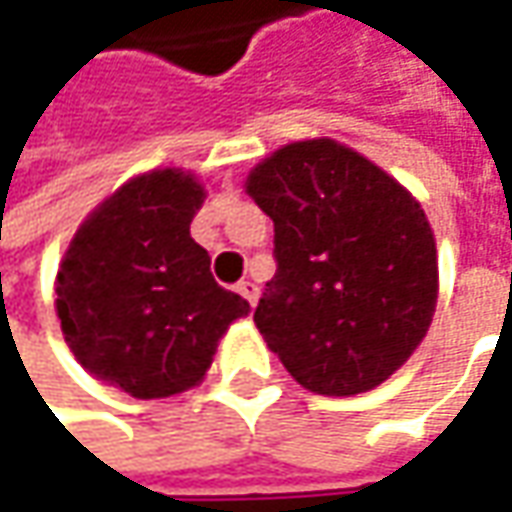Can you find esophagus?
Segmentation results:
<instances>
[{
  "label": "esophagus",
  "instance_id": "34e87169",
  "mask_svg": "<svg viewBox=\"0 0 512 512\" xmlns=\"http://www.w3.org/2000/svg\"><path fill=\"white\" fill-rule=\"evenodd\" d=\"M237 292H240L252 307H255L257 298H260V289H257V284H252V281H240V284H237Z\"/></svg>",
  "mask_w": 512,
  "mask_h": 512
}]
</instances>
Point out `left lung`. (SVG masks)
I'll list each match as a JSON object with an SVG mask.
<instances>
[{
	"label": "left lung",
	"mask_w": 512,
	"mask_h": 512,
	"mask_svg": "<svg viewBox=\"0 0 512 512\" xmlns=\"http://www.w3.org/2000/svg\"><path fill=\"white\" fill-rule=\"evenodd\" d=\"M275 223V278L257 330L304 388L371 391L423 342L437 304V249L420 202L333 138L295 141L249 173Z\"/></svg>",
	"instance_id": "8db88e82"
}]
</instances>
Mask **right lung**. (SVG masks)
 Masks as SVG:
<instances>
[{"label": "right lung", "instance_id": "add662e5", "mask_svg": "<svg viewBox=\"0 0 512 512\" xmlns=\"http://www.w3.org/2000/svg\"><path fill=\"white\" fill-rule=\"evenodd\" d=\"M205 199L185 170L121 185L77 228L57 272V318L75 359L138 400L194 388L249 301L223 289L191 237Z\"/></svg>", "mask_w": 512, "mask_h": 512}]
</instances>
